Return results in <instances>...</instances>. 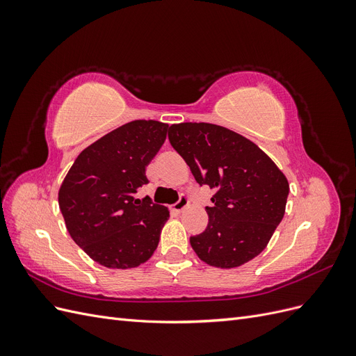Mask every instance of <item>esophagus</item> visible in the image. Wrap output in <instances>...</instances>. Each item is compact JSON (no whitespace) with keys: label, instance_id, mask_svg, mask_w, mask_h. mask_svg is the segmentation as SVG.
<instances>
[{"label":"esophagus","instance_id":"esophagus-1","mask_svg":"<svg viewBox=\"0 0 356 356\" xmlns=\"http://www.w3.org/2000/svg\"><path fill=\"white\" fill-rule=\"evenodd\" d=\"M187 207H188V199H187L186 196H182V197H181L175 204H174V207H172V211L177 212V213H179V212L184 211Z\"/></svg>","mask_w":356,"mask_h":356}]
</instances>
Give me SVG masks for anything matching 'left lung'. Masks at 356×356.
<instances>
[{
  "label": "left lung",
  "instance_id": "1",
  "mask_svg": "<svg viewBox=\"0 0 356 356\" xmlns=\"http://www.w3.org/2000/svg\"><path fill=\"white\" fill-rule=\"evenodd\" d=\"M169 141L199 184L215 191L208 227L190 238L203 263L234 268L263 252L282 221L288 179L250 139L212 123L169 127Z\"/></svg>",
  "mask_w": 356,
  "mask_h": 356
}]
</instances>
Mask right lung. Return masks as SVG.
<instances>
[{"mask_svg":"<svg viewBox=\"0 0 356 356\" xmlns=\"http://www.w3.org/2000/svg\"><path fill=\"white\" fill-rule=\"evenodd\" d=\"M169 124L134 120L90 144L59 187V208L74 242L108 268H134L159 245L169 209L139 200L145 169L163 145Z\"/></svg>","mask_w":356,"mask_h":356,"instance_id":"right-lung-1","label":"right lung"}]
</instances>
